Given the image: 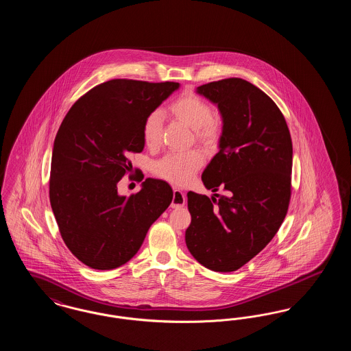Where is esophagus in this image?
I'll use <instances>...</instances> for the list:
<instances>
[{
    "label": "esophagus",
    "instance_id": "obj_1",
    "mask_svg": "<svg viewBox=\"0 0 351 351\" xmlns=\"http://www.w3.org/2000/svg\"><path fill=\"white\" fill-rule=\"evenodd\" d=\"M185 204V196L183 192L179 188H173V197H172V202L171 206L172 208H182Z\"/></svg>",
    "mask_w": 351,
    "mask_h": 351
}]
</instances>
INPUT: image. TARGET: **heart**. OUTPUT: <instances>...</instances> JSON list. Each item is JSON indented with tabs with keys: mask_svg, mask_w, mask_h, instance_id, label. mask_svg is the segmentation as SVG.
<instances>
[{
	"mask_svg": "<svg viewBox=\"0 0 351 351\" xmlns=\"http://www.w3.org/2000/svg\"><path fill=\"white\" fill-rule=\"evenodd\" d=\"M169 116L195 130L197 141L206 145H217L222 129L213 118V109L205 100L195 95H184L168 106ZM163 132V114L159 110L151 112L142 126L143 142L149 149L159 146ZM204 165V155L199 150L171 152L155 162L156 176L173 184H184L191 180L195 172Z\"/></svg>",
	"mask_w": 351,
	"mask_h": 351,
	"instance_id": "1",
	"label": "heart"
}]
</instances>
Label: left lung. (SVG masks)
<instances>
[{"instance_id": "8db88e82", "label": "left lung", "mask_w": 351, "mask_h": 351, "mask_svg": "<svg viewBox=\"0 0 351 351\" xmlns=\"http://www.w3.org/2000/svg\"><path fill=\"white\" fill-rule=\"evenodd\" d=\"M196 92L222 118L217 154L201 179L215 193L188 192L191 225L185 243L193 258L217 272L246 265L278 233L291 199L292 141L276 104L238 77L204 84Z\"/></svg>"}]
</instances>
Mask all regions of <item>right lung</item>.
I'll use <instances>...</instances> for the list:
<instances>
[{"label":"right lung","instance_id":"add662e5","mask_svg":"<svg viewBox=\"0 0 351 351\" xmlns=\"http://www.w3.org/2000/svg\"><path fill=\"white\" fill-rule=\"evenodd\" d=\"M179 88L114 79L85 93L63 119L51 159V208L64 243L88 267L129 262L169 206L173 192L163 180L146 179L130 197L117 184L145 149V118Z\"/></svg>","mask_w":351,"mask_h":351}]
</instances>
